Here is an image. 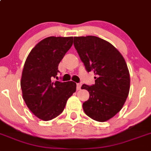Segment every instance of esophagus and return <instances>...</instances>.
Instances as JSON below:
<instances>
[{"instance_id":"esophagus-1","label":"esophagus","mask_w":151,"mask_h":151,"mask_svg":"<svg viewBox=\"0 0 151 151\" xmlns=\"http://www.w3.org/2000/svg\"><path fill=\"white\" fill-rule=\"evenodd\" d=\"M81 83H77V90H80L81 89Z\"/></svg>"}]
</instances>
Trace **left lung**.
Here are the masks:
<instances>
[{"label":"left lung","instance_id":"left-lung-1","mask_svg":"<svg viewBox=\"0 0 151 151\" xmlns=\"http://www.w3.org/2000/svg\"><path fill=\"white\" fill-rule=\"evenodd\" d=\"M74 45L87 72L93 71L95 84H83L90 98L83 103L86 115L106 122L124 106L130 90V75L121 53L111 43L93 36L74 37Z\"/></svg>","mask_w":151,"mask_h":151}]
</instances>
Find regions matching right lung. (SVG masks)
I'll return each instance as SVG.
<instances>
[{
  "mask_svg": "<svg viewBox=\"0 0 151 151\" xmlns=\"http://www.w3.org/2000/svg\"><path fill=\"white\" fill-rule=\"evenodd\" d=\"M72 45L73 37L45 38L25 61L20 81L23 98L30 111L43 121L59 115L76 91L73 81L53 82L59 72V63Z\"/></svg>",
  "mask_w": 151,
  "mask_h": 151,
  "instance_id": "obj_1",
  "label": "right lung"
}]
</instances>
